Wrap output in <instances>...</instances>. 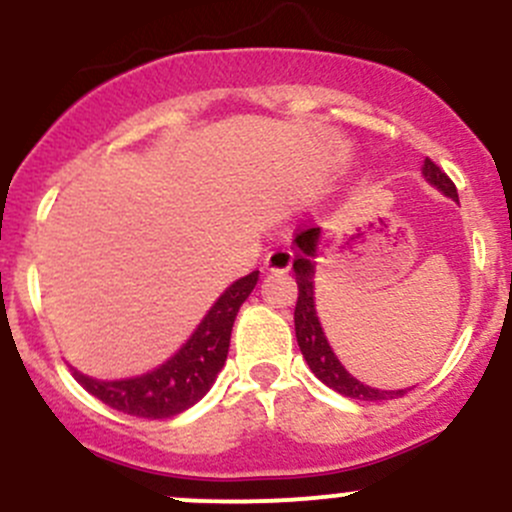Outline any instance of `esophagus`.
I'll list each match as a JSON object with an SVG mask.
<instances>
[{"label": "esophagus", "instance_id": "1", "mask_svg": "<svg viewBox=\"0 0 512 512\" xmlns=\"http://www.w3.org/2000/svg\"><path fill=\"white\" fill-rule=\"evenodd\" d=\"M294 252L289 247H275L265 255V270L270 272H287L292 267Z\"/></svg>", "mask_w": 512, "mask_h": 512}]
</instances>
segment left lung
<instances>
[{
    "label": "left lung",
    "mask_w": 512,
    "mask_h": 512,
    "mask_svg": "<svg viewBox=\"0 0 512 512\" xmlns=\"http://www.w3.org/2000/svg\"><path fill=\"white\" fill-rule=\"evenodd\" d=\"M423 175L431 185H436L438 190L448 195V198L458 200V190L453 185V180L433 163L431 158H426L423 163ZM317 240H319V227H299L297 237V250H294V280H297V304H294V332H297V344L299 352L307 359L309 369L314 371L322 384H327L329 389L339 391L342 396L359 401H384V399H396V396H404L406 391H381L371 389V386L361 384L359 379H354L347 369L342 366V361L337 359L329 347L327 337L322 332V324L317 319V309H314V265L312 257L317 255Z\"/></svg>",
    "instance_id": "left-lung-1"
}]
</instances>
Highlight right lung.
Wrapping results in <instances>:
<instances>
[{"label": "right lung", "mask_w": 512, "mask_h": 512, "mask_svg": "<svg viewBox=\"0 0 512 512\" xmlns=\"http://www.w3.org/2000/svg\"><path fill=\"white\" fill-rule=\"evenodd\" d=\"M257 280L260 272L255 270L227 287L185 347L151 374L123 381H98L71 369L74 379L91 396L128 416L156 421V418L183 414L185 409L198 404L218 379V371L225 366L227 349H230L232 324Z\"/></svg>", "instance_id": "1"}]
</instances>
